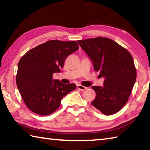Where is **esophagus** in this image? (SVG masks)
I'll return each mask as SVG.
<instances>
[{
    "instance_id": "34e87169",
    "label": "esophagus",
    "mask_w": 150,
    "mask_h": 150,
    "mask_svg": "<svg viewBox=\"0 0 150 150\" xmlns=\"http://www.w3.org/2000/svg\"><path fill=\"white\" fill-rule=\"evenodd\" d=\"M77 87L78 89H79L81 91H85V90H86L87 88V87H84V86H83V85H78Z\"/></svg>"
}]
</instances>
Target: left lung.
<instances>
[{
	"label": "left lung",
	"mask_w": 150,
	"mask_h": 150,
	"mask_svg": "<svg viewBox=\"0 0 150 150\" xmlns=\"http://www.w3.org/2000/svg\"><path fill=\"white\" fill-rule=\"evenodd\" d=\"M77 42L92 61L95 70L105 78L102 87H91L96 93L91 105L105 115L116 113L126 105L136 82L132 56L125 48L107 38Z\"/></svg>",
	"instance_id": "1"
}]
</instances>
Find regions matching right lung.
<instances>
[{"instance_id":"add662e5","label":"right lung","mask_w":150,"mask_h":150,"mask_svg":"<svg viewBox=\"0 0 150 150\" xmlns=\"http://www.w3.org/2000/svg\"><path fill=\"white\" fill-rule=\"evenodd\" d=\"M79 49L75 41L50 40L26 53L18 65L16 85L27 107L42 116L51 115L59 107L63 96L76 88L54 79L61 72L66 58Z\"/></svg>"}]
</instances>
